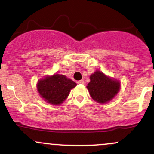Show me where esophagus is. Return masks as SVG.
Here are the masks:
<instances>
[{
  "mask_svg": "<svg viewBox=\"0 0 154 154\" xmlns=\"http://www.w3.org/2000/svg\"><path fill=\"white\" fill-rule=\"evenodd\" d=\"M77 83H78V84H84L85 83V82H84V80H83V79H81V80H79L78 82H77Z\"/></svg>",
  "mask_w": 154,
  "mask_h": 154,
  "instance_id": "esophagus-1",
  "label": "esophagus"
}]
</instances>
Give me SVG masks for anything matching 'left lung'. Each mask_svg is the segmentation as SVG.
Wrapping results in <instances>:
<instances>
[{"label": "left lung", "instance_id": "left-lung-1", "mask_svg": "<svg viewBox=\"0 0 154 154\" xmlns=\"http://www.w3.org/2000/svg\"><path fill=\"white\" fill-rule=\"evenodd\" d=\"M91 82L87 88L95 101L106 103L110 101L117 94L120 89V82L107 77L103 72L96 71L90 77Z\"/></svg>", "mask_w": 154, "mask_h": 154}]
</instances>
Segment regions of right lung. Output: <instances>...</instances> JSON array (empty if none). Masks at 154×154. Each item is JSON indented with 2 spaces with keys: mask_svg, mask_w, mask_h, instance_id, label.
I'll use <instances>...</instances> for the list:
<instances>
[{
  "mask_svg": "<svg viewBox=\"0 0 154 154\" xmlns=\"http://www.w3.org/2000/svg\"><path fill=\"white\" fill-rule=\"evenodd\" d=\"M77 84L65 75L54 74L38 80L37 89L47 103L60 105L66 99L69 92Z\"/></svg>",
  "mask_w": 154,
  "mask_h": 154,
  "instance_id": "add662e5",
  "label": "right lung"
}]
</instances>
